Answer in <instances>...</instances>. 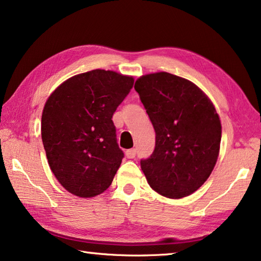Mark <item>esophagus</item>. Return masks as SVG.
Here are the masks:
<instances>
[{
	"instance_id": "1",
	"label": "esophagus",
	"mask_w": 261,
	"mask_h": 261,
	"mask_svg": "<svg viewBox=\"0 0 261 261\" xmlns=\"http://www.w3.org/2000/svg\"><path fill=\"white\" fill-rule=\"evenodd\" d=\"M125 155L127 159H134L136 156V149L135 148L127 149V151L125 152Z\"/></svg>"
}]
</instances>
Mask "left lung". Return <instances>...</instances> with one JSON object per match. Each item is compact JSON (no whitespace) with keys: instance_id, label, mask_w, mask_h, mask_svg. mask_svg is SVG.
<instances>
[{"instance_id":"8db88e82","label":"left lung","mask_w":261,"mask_h":261,"mask_svg":"<svg viewBox=\"0 0 261 261\" xmlns=\"http://www.w3.org/2000/svg\"><path fill=\"white\" fill-rule=\"evenodd\" d=\"M135 90L155 130V148L140 160L147 182L165 197H187L214 169L221 143L219 115L199 87L175 74H145Z\"/></svg>"}]
</instances>
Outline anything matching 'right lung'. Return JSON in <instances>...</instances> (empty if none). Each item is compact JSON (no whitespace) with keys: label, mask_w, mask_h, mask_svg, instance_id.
<instances>
[{"label":"right lung","mask_w":261,"mask_h":261,"mask_svg":"<svg viewBox=\"0 0 261 261\" xmlns=\"http://www.w3.org/2000/svg\"><path fill=\"white\" fill-rule=\"evenodd\" d=\"M134 82L96 69L69 78L48 98L42 144L53 174L74 196L95 197L112 184L124 158L112 118Z\"/></svg>","instance_id":"right-lung-1"}]
</instances>
